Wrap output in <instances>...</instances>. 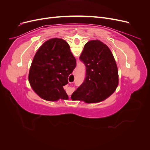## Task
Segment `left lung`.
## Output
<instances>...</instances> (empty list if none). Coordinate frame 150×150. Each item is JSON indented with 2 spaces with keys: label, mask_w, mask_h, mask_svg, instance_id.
Wrapping results in <instances>:
<instances>
[{
  "label": "left lung",
  "mask_w": 150,
  "mask_h": 150,
  "mask_svg": "<svg viewBox=\"0 0 150 150\" xmlns=\"http://www.w3.org/2000/svg\"><path fill=\"white\" fill-rule=\"evenodd\" d=\"M79 59L86 66L84 82L71 95L72 100L98 103L108 98L118 85V70L110 49L99 40L85 44Z\"/></svg>",
  "instance_id": "left-lung-1"
}]
</instances>
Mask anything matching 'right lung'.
<instances>
[{
  "label": "right lung",
  "instance_id": "right-lung-1",
  "mask_svg": "<svg viewBox=\"0 0 150 150\" xmlns=\"http://www.w3.org/2000/svg\"><path fill=\"white\" fill-rule=\"evenodd\" d=\"M76 66V60L64 40L53 38L45 42L35 53L29 73L34 92L47 101L67 99L63 86Z\"/></svg>",
  "mask_w": 150,
  "mask_h": 150
}]
</instances>
